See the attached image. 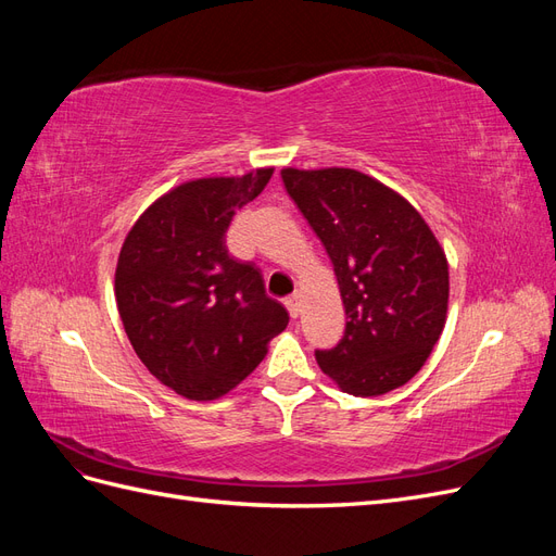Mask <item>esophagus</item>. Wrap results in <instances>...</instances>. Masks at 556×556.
<instances>
[{"instance_id": "1", "label": "esophagus", "mask_w": 556, "mask_h": 556, "mask_svg": "<svg viewBox=\"0 0 556 556\" xmlns=\"http://www.w3.org/2000/svg\"><path fill=\"white\" fill-rule=\"evenodd\" d=\"M285 308H288L290 315L296 319L301 315V296L299 294H290L288 299H285Z\"/></svg>"}]
</instances>
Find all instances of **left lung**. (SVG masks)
<instances>
[{
  "label": "left lung",
  "instance_id": "obj_1",
  "mask_svg": "<svg viewBox=\"0 0 556 556\" xmlns=\"http://www.w3.org/2000/svg\"><path fill=\"white\" fill-rule=\"evenodd\" d=\"M280 176L325 245L345 306L343 339L315 350L319 368L355 396L406 384L447 315V260L433 231L401 194L355 169Z\"/></svg>",
  "mask_w": 556,
  "mask_h": 556
}]
</instances>
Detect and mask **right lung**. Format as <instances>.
Listing matches in <instances>:
<instances>
[{
    "label": "right lung",
    "instance_id": "right-lung-1",
    "mask_svg": "<svg viewBox=\"0 0 556 556\" xmlns=\"http://www.w3.org/2000/svg\"><path fill=\"white\" fill-rule=\"evenodd\" d=\"M274 169L199 178L160 197L127 233L115 301L146 368L185 399L213 401L245 380L290 323L260 268L229 255L225 233Z\"/></svg>",
    "mask_w": 556,
    "mask_h": 556
}]
</instances>
